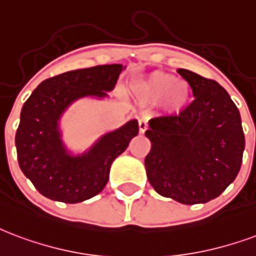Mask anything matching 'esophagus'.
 Segmentation results:
<instances>
[{
  "mask_svg": "<svg viewBox=\"0 0 256 256\" xmlns=\"http://www.w3.org/2000/svg\"><path fill=\"white\" fill-rule=\"evenodd\" d=\"M146 128H148V120L145 118L142 119H140L138 120V130H140V133L144 134L145 132H146Z\"/></svg>",
  "mask_w": 256,
  "mask_h": 256,
  "instance_id": "obj_1",
  "label": "esophagus"
}]
</instances>
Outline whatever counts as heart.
<instances>
[{
    "label": "heart",
    "mask_w": 256,
    "mask_h": 256,
    "mask_svg": "<svg viewBox=\"0 0 256 256\" xmlns=\"http://www.w3.org/2000/svg\"><path fill=\"white\" fill-rule=\"evenodd\" d=\"M132 92L145 103L160 102V107L170 115H179L188 107L191 88L186 81L176 80L164 72H153L132 82Z\"/></svg>",
    "instance_id": "b5f03b06"
}]
</instances>
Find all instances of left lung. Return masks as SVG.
<instances>
[{
	"label": "left lung",
	"mask_w": 256,
	"mask_h": 256,
	"mask_svg": "<svg viewBox=\"0 0 256 256\" xmlns=\"http://www.w3.org/2000/svg\"><path fill=\"white\" fill-rule=\"evenodd\" d=\"M178 73L196 100L176 116L149 120L145 157L149 183L160 196L196 205L214 200L236 179L244 152L238 107L214 80L187 69Z\"/></svg>",
	"instance_id": "8db88e82"
}]
</instances>
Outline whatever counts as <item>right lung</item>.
Instances as JSON below:
<instances>
[{"label": "right lung", "instance_id": "1", "mask_svg": "<svg viewBox=\"0 0 256 256\" xmlns=\"http://www.w3.org/2000/svg\"><path fill=\"white\" fill-rule=\"evenodd\" d=\"M123 69L112 64L70 70L40 82L24 103L14 140L17 160L42 196L78 204L106 187L112 162L138 134L137 119L104 133L82 153L68 149L60 122L77 100L107 99Z\"/></svg>", "mask_w": 256, "mask_h": 256}]
</instances>
